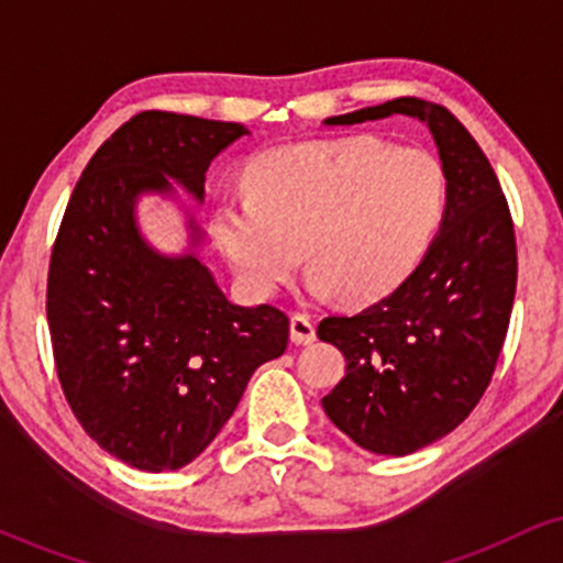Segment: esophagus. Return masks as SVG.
<instances>
[{"label":"esophagus","mask_w":563,"mask_h":563,"mask_svg":"<svg viewBox=\"0 0 563 563\" xmlns=\"http://www.w3.org/2000/svg\"><path fill=\"white\" fill-rule=\"evenodd\" d=\"M314 322L307 314H294L290 318V341L294 344H312L314 341Z\"/></svg>","instance_id":"1"}]
</instances>
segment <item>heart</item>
<instances>
[{"mask_svg": "<svg viewBox=\"0 0 563 563\" xmlns=\"http://www.w3.org/2000/svg\"><path fill=\"white\" fill-rule=\"evenodd\" d=\"M448 198L437 156L373 137L301 142L264 153L249 196L219 200L211 232L251 296H273L312 264L314 299L367 303L410 275Z\"/></svg>", "mask_w": 563, "mask_h": 563, "instance_id": "b5f03b06", "label": "heart"}]
</instances>
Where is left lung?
Listing matches in <instances>:
<instances>
[{"label": "left lung", "instance_id": "1", "mask_svg": "<svg viewBox=\"0 0 563 563\" xmlns=\"http://www.w3.org/2000/svg\"><path fill=\"white\" fill-rule=\"evenodd\" d=\"M389 115L434 137L448 179L442 222L402 286L352 318H325L318 335L346 360L322 397L325 416L363 450L399 457L450 434L487 389L514 307L516 241L493 166L448 108L397 97L322 124Z\"/></svg>", "mask_w": 563, "mask_h": 563}]
</instances>
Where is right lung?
Instances as JSON below:
<instances>
[{
  "mask_svg": "<svg viewBox=\"0 0 563 563\" xmlns=\"http://www.w3.org/2000/svg\"><path fill=\"white\" fill-rule=\"evenodd\" d=\"M251 134L235 121L147 111L100 145L76 183L49 260L47 320L66 399L89 437L140 471H177L214 442L254 371L288 346V318L232 303L200 260L211 161ZM174 199L188 249L164 255L136 206Z\"/></svg>",
  "mask_w": 563,
  "mask_h": 563,
  "instance_id": "obj_1",
  "label": "right lung"
}]
</instances>
